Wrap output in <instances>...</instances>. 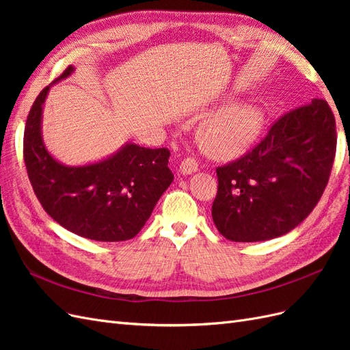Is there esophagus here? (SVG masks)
Here are the masks:
<instances>
[{"instance_id":"obj_1","label":"esophagus","mask_w":350,"mask_h":350,"mask_svg":"<svg viewBox=\"0 0 350 350\" xmlns=\"http://www.w3.org/2000/svg\"><path fill=\"white\" fill-rule=\"evenodd\" d=\"M198 169V162L196 161L194 157H185L184 161L179 165V172L183 175H188V174H193Z\"/></svg>"}]
</instances>
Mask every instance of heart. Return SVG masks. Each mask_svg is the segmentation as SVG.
Here are the masks:
<instances>
[{
    "label": "heart",
    "mask_w": 350,
    "mask_h": 350,
    "mask_svg": "<svg viewBox=\"0 0 350 350\" xmlns=\"http://www.w3.org/2000/svg\"><path fill=\"white\" fill-rule=\"evenodd\" d=\"M261 121V112L254 107L237 105L224 109L200 125V146L213 157L238 156L256 139Z\"/></svg>",
    "instance_id": "b5f03b06"
}]
</instances>
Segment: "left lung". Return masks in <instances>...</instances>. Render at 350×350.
I'll use <instances>...</instances> for the list:
<instances>
[{
	"instance_id": "8db88e82",
	"label": "left lung",
	"mask_w": 350,
	"mask_h": 350,
	"mask_svg": "<svg viewBox=\"0 0 350 350\" xmlns=\"http://www.w3.org/2000/svg\"><path fill=\"white\" fill-rule=\"evenodd\" d=\"M336 144V120L325 100L282 115L251 150L216 167L211 216L217 230L234 242L288 234L319 204Z\"/></svg>"
}]
</instances>
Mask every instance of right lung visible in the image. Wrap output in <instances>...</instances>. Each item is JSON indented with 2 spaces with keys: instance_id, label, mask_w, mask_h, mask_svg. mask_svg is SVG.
<instances>
[{
  "instance_id": "1",
  "label": "right lung",
  "mask_w": 350,
  "mask_h": 350,
  "mask_svg": "<svg viewBox=\"0 0 350 350\" xmlns=\"http://www.w3.org/2000/svg\"><path fill=\"white\" fill-rule=\"evenodd\" d=\"M68 66L55 81L70 76ZM49 86L42 89L29 111L23 157L29 181L46 213L62 228L83 238L118 242L134 238L150 217L161 196L171 185L169 152L137 144L107 161L70 167L52 157L40 137L42 105Z\"/></svg>"
}]
</instances>
